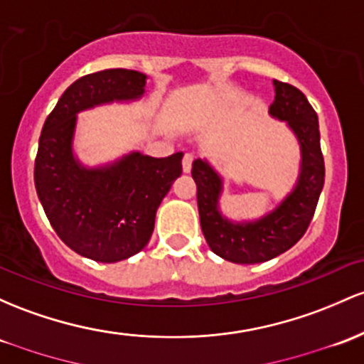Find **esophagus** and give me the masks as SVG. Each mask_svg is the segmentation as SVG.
Wrapping results in <instances>:
<instances>
[{
	"label": "esophagus",
	"instance_id": "34e87169",
	"mask_svg": "<svg viewBox=\"0 0 364 364\" xmlns=\"http://www.w3.org/2000/svg\"><path fill=\"white\" fill-rule=\"evenodd\" d=\"M193 161H195L193 154H185V157H183V171H185V173H190Z\"/></svg>",
	"mask_w": 364,
	"mask_h": 364
}]
</instances>
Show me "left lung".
<instances>
[{
    "label": "left lung",
    "instance_id": "left-lung-1",
    "mask_svg": "<svg viewBox=\"0 0 364 364\" xmlns=\"http://www.w3.org/2000/svg\"><path fill=\"white\" fill-rule=\"evenodd\" d=\"M274 102L269 114L289 122L301 145V174L297 185L274 210L257 221L233 223L219 213L223 179L207 161L191 166L197 183L202 233L210 250L237 264H257L287 252L304 237L316 210L325 183V161L319 146L318 115L301 90L273 81Z\"/></svg>",
    "mask_w": 364,
    "mask_h": 364
}]
</instances>
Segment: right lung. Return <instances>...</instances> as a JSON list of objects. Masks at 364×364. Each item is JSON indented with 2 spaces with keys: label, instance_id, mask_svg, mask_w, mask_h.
<instances>
[{
  "label": "right lung",
  "instance_id": "add662e5",
  "mask_svg": "<svg viewBox=\"0 0 364 364\" xmlns=\"http://www.w3.org/2000/svg\"><path fill=\"white\" fill-rule=\"evenodd\" d=\"M146 75L107 69L87 74L63 91L48 115L34 162V185L60 240L98 262H117L145 249L162 198L183 173V154L164 159L131 151L103 167L81 166L72 151L75 115L145 93Z\"/></svg>",
  "mask_w": 364,
  "mask_h": 364
}]
</instances>
